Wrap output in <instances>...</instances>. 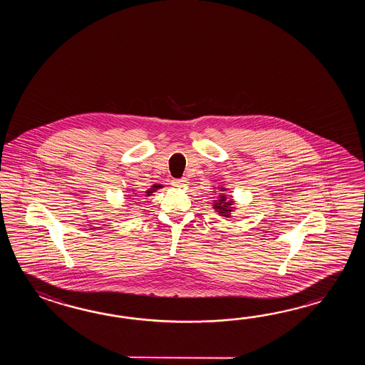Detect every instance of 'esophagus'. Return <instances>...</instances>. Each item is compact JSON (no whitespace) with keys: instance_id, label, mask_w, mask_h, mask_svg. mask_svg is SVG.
Segmentation results:
<instances>
[{"instance_id":"esophagus-1","label":"esophagus","mask_w":365,"mask_h":365,"mask_svg":"<svg viewBox=\"0 0 365 365\" xmlns=\"http://www.w3.org/2000/svg\"><path fill=\"white\" fill-rule=\"evenodd\" d=\"M186 182L187 181H186L185 178H182V179L173 180L172 185L175 186V187H184L186 185Z\"/></svg>"}]
</instances>
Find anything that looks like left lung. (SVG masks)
<instances>
[{
    "mask_svg": "<svg viewBox=\"0 0 365 365\" xmlns=\"http://www.w3.org/2000/svg\"><path fill=\"white\" fill-rule=\"evenodd\" d=\"M225 190H227L225 187L220 186V192L222 193L219 194V197L214 201L212 206H214V210L217 211L220 217H232L231 214H232V211L235 210V207H233L232 195L225 194Z\"/></svg>",
    "mask_w": 365,
    "mask_h": 365,
    "instance_id": "left-lung-1",
    "label": "left lung"
}]
</instances>
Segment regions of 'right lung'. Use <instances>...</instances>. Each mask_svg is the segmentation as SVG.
Here are the masks:
<instances>
[{
    "label": "right lung",
    "mask_w": 365,
    "mask_h": 365,
    "mask_svg": "<svg viewBox=\"0 0 365 365\" xmlns=\"http://www.w3.org/2000/svg\"><path fill=\"white\" fill-rule=\"evenodd\" d=\"M160 187H163V186L159 185V184H155V185L151 186V187L148 189V192H146V197L151 195L153 193H155L156 190H158V189H160ZM130 195H132V194H130ZM132 197H137V195H132Z\"/></svg>",
    "instance_id": "obj_1"
}]
</instances>
